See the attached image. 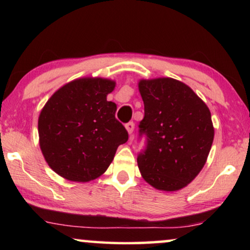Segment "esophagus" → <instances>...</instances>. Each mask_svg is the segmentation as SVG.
<instances>
[{
    "label": "esophagus",
    "mask_w": 250,
    "mask_h": 250,
    "mask_svg": "<svg viewBox=\"0 0 250 250\" xmlns=\"http://www.w3.org/2000/svg\"><path fill=\"white\" fill-rule=\"evenodd\" d=\"M125 127H126V129H127L128 134L131 135V138H132L133 131H134V123H133V122H129V123H127V124L125 125Z\"/></svg>",
    "instance_id": "obj_1"
}]
</instances>
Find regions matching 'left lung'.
<instances>
[{"label":"left lung","instance_id":"8db88e82","mask_svg":"<svg viewBox=\"0 0 250 250\" xmlns=\"http://www.w3.org/2000/svg\"><path fill=\"white\" fill-rule=\"evenodd\" d=\"M145 104L140 135L146 146L138 156L140 173L157 190L177 191L192 182L206 164L214 126L206 104L182 82L141 80Z\"/></svg>","mask_w":250,"mask_h":250}]
</instances>
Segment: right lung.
<instances>
[{"label":"right lung","instance_id":"right-lung-1","mask_svg":"<svg viewBox=\"0 0 250 250\" xmlns=\"http://www.w3.org/2000/svg\"><path fill=\"white\" fill-rule=\"evenodd\" d=\"M115 86L107 78H77L54 92L41 110L40 146L58 175L83 183L98 179L128 140L115 117L117 105L107 100Z\"/></svg>","mask_w":250,"mask_h":250}]
</instances>
